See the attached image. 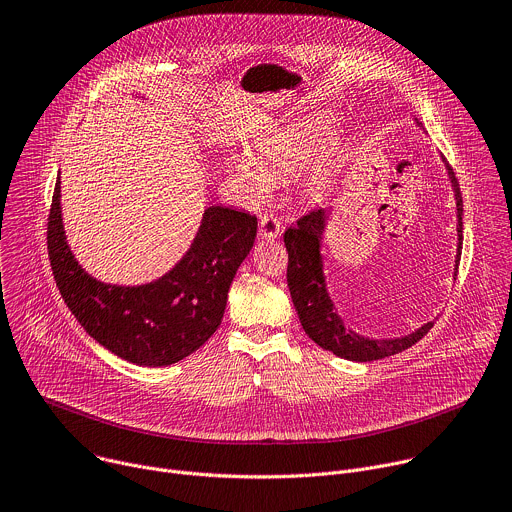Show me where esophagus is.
<instances>
[{"label": "esophagus", "mask_w": 512, "mask_h": 512, "mask_svg": "<svg viewBox=\"0 0 512 512\" xmlns=\"http://www.w3.org/2000/svg\"><path fill=\"white\" fill-rule=\"evenodd\" d=\"M280 230H282L280 220H278L274 214L266 212V214L260 216V236H262V238L274 240V238L280 236Z\"/></svg>", "instance_id": "1"}]
</instances>
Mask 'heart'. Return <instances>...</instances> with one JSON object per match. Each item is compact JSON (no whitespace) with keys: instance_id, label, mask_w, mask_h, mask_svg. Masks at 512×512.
<instances>
[{"instance_id":"b5f03b06","label":"heart","mask_w":512,"mask_h":512,"mask_svg":"<svg viewBox=\"0 0 512 512\" xmlns=\"http://www.w3.org/2000/svg\"><path fill=\"white\" fill-rule=\"evenodd\" d=\"M331 135V125L323 117H302L294 123L276 127L252 145V155H236L228 163V171L238 187L252 195H264L272 179L290 175L304 165H309L313 157L323 149ZM327 175L319 171L315 175V185H325Z\"/></svg>"}]
</instances>
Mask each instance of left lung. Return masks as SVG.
Returning <instances> with one entry per match:
<instances>
[{
    "instance_id": "left-lung-1",
    "label": "left lung",
    "mask_w": 512,
    "mask_h": 512,
    "mask_svg": "<svg viewBox=\"0 0 512 512\" xmlns=\"http://www.w3.org/2000/svg\"><path fill=\"white\" fill-rule=\"evenodd\" d=\"M450 179L456 193V208H458V254H456V272L460 264L462 254V193L458 179L454 171L448 167ZM327 210H313L296 220L294 226H290L284 232V246L288 252V268H286V280L288 290L294 302V309L298 313L300 325L304 333L309 335L319 347L335 353L341 359L349 361H377L385 359L389 355L401 353L407 347L416 345L428 331L434 327L432 323H426L422 329H418L412 335H405L401 339H383L373 341L365 339L351 329H347L337 315L335 306L331 302V296L325 288V276H323V258H321V236L325 230Z\"/></svg>"
}]
</instances>
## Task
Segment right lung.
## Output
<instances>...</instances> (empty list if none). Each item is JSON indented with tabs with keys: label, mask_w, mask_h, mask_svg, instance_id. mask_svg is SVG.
Masks as SVG:
<instances>
[{
	"label": "right lung",
	"mask_w": 512,
	"mask_h": 512,
	"mask_svg": "<svg viewBox=\"0 0 512 512\" xmlns=\"http://www.w3.org/2000/svg\"><path fill=\"white\" fill-rule=\"evenodd\" d=\"M256 230V216L212 206L171 272L143 286L105 284L80 268L66 244L56 179L46 240L56 286L84 331L129 363L163 367L185 359L216 333Z\"/></svg>",
	"instance_id": "right-lung-1"
}]
</instances>
